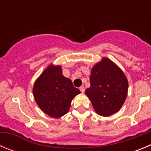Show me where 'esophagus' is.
Wrapping results in <instances>:
<instances>
[{
  "mask_svg": "<svg viewBox=\"0 0 151 151\" xmlns=\"http://www.w3.org/2000/svg\"><path fill=\"white\" fill-rule=\"evenodd\" d=\"M79 90L81 91V92H82V93H84V92H85V87H84V86H81V87L79 88Z\"/></svg>",
  "mask_w": 151,
  "mask_h": 151,
  "instance_id": "obj_1",
  "label": "esophagus"
}]
</instances>
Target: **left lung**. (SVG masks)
I'll return each mask as SVG.
<instances>
[{
  "label": "left lung",
  "mask_w": 151,
  "mask_h": 151,
  "mask_svg": "<svg viewBox=\"0 0 151 151\" xmlns=\"http://www.w3.org/2000/svg\"><path fill=\"white\" fill-rule=\"evenodd\" d=\"M90 82L85 94L98 115L110 116L120 110L127 97L129 82L115 63L103 57L92 67Z\"/></svg>",
  "instance_id": "left-lung-1"
}]
</instances>
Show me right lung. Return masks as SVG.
<instances>
[{"label": "right lung", "mask_w": 151, "mask_h": 151, "mask_svg": "<svg viewBox=\"0 0 151 151\" xmlns=\"http://www.w3.org/2000/svg\"><path fill=\"white\" fill-rule=\"evenodd\" d=\"M33 95L44 113L60 118L68 113L71 102L80 91L69 78L63 76L61 66L50 64L35 82Z\"/></svg>", "instance_id": "right-lung-1"}]
</instances>
